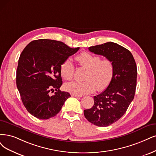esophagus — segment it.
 Segmentation results:
<instances>
[{"mask_svg": "<svg viewBox=\"0 0 156 156\" xmlns=\"http://www.w3.org/2000/svg\"><path fill=\"white\" fill-rule=\"evenodd\" d=\"M71 95L73 97H78V98H81L82 96V95H78V94H71Z\"/></svg>", "mask_w": 156, "mask_h": 156, "instance_id": "34e87169", "label": "esophagus"}]
</instances>
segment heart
I'll return each instance as SVG.
<instances>
[{"mask_svg":"<svg viewBox=\"0 0 156 156\" xmlns=\"http://www.w3.org/2000/svg\"><path fill=\"white\" fill-rule=\"evenodd\" d=\"M75 59L80 67L85 69L82 82H72L64 85L66 90L76 94H89L96 89L101 91L105 89L112 82L114 66L109 58L101 59L99 55L89 52H82ZM74 68L70 59L63 61L60 66L62 76L66 80H71L74 76Z\"/></svg>","mask_w":156,"mask_h":156,"instance_id":"heart-1","label":"heart"}]
</instances>
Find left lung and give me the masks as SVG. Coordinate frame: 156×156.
Wrapping results in <instances>:
<instances>
[{"mask_svg":"<svg viewBox=\"0 0 156 156\" xmlns=\"http://www.w3.org/2000/svg\"><path fill=\"white\" fill-rule=\"evenodd\" d=\"M89 50L111 59L114 66L112 82L107 89L94 96V105L84 110L89 122L107 126L122 118L133 100L136 88L137 67L132 53L116 43L107 42L91 46Z\"/></svg>","mask_w":156,"mask_h":156,"instance_id":"left-lung-1","label":"left lung"}]
</instances>
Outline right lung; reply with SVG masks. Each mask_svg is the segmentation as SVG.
<instances>
[{
  "label": "right lung",
  "mask_w": 156,
  "mask_h": 156,
  "mask_svg": "<svg viewBox=\"0 0 156 156\" xmlns=\"http://www.w3.org/2000/svg\"><path fill=\"white\" fill-rule=\"evenodd\" d=\"M79 49L56 40L39 39L22 51L16 69V87L23 104L33 116L40 119L55 116L71 96L59 89L62 85L60 66Z\"/></svg>",
  "instance_id": "add662e5"
}]
</instances>
